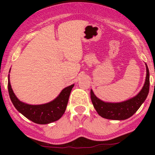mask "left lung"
I'll return each mask as SVG.
<instances>
[{
  "label": "left lung",
  "instance_id": "1",
  "mask_svg": "<svg viewBox=\"0 0 155 155\" xmlns=\"http://www.w3.org/2000/svg\"><path fill=\"white\" fill-rule=\"evenodd\" d=\"M149 71L146 65L145 84L137 96L121 103H108L97 97L91 90V99L94 107L101 117L112 120H125L132 116L144 103L149 91Z\"/></svg>",
  "mask_w": 155,
  "mask_h": 155
}]
</instances>
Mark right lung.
Masks as SVG:
<instances>
[{"mask_svg": "<svg viewBox=\"0 0 155 155\" xmlns=\"http://www.w3.org/2000/svg\"><path fill=\"white\" fill-rule=\"evenodd\" d=\"M8 91L12 104L15 109L28 119L39 124H46L58 121L66 110L69 97L74 85L65 87L60 94L51 102L40 105H30L20 101L14 94L8 77Z\"/></svg>", "mask_w": 155, "mask_h": 155, "instance_id": "right-lung-1", "label": "right lung"}]
</instances>
